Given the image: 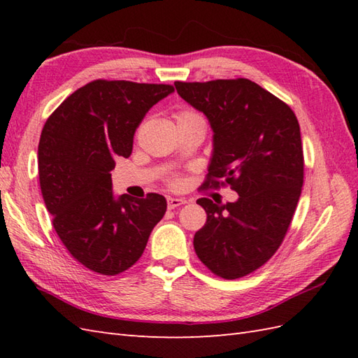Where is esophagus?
<instances>
[{
	"mask_svg": "<svg viewBox=\"0 0 358 358\" xmlns=\"http://www.w3.org/2000/svg\"><path fill=\"white\" fill-rule=\"evenodd\" d=\"M185 203H186V200L173 199V196H169V199H167V208H169V209H175V208H178V206H183Z\"/></svg>",
	"mask_w": 358,
	"mask_h": 358,
	"instance_id": "1",
	"label": "esophagus"
}]
</instances>
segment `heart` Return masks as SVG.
Wrapping results in <instances>:
<instances>
[{"mask_svg":"<svg viewBox=\"0 0 358 358\" xmlns=\"http://www.w3.org/2000/svg\"><path fill=\"white\" fill-rule=\"evenodd\" d=\"M196 118H201L200 113H196L191 109H183V110H178L175 113V120H177V124L185 123V121H191V120H196ZM169 185L171 186H177L178 185V178H171L169 180Z\"/></svg>","mask_w":358,"mask_h":358,"instance_id":"obj_1","label":"heart"}]
</instances>
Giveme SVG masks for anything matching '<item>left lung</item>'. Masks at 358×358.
I'll return each mask as SVG.
<instances>
[{"label": "left lung", "instance_id": "8db88e82", "mask_svg": "<svg viewBox=\"0 0 358 358\" xmlns=\"http://www.w3.org/2000/svg\"><path fill=\"white\" fill-rule=\"evenodd\" d=\"M178 95L208 117L214 154L203 187L231 186L235 203H196L208 220L195 232L201 263L224 280L248 275L283 243L299 203L305 159L294 110L248 78L175 81Z\"/></svg>", "mask_w": 358, "mask_h": 358}]
</instances>
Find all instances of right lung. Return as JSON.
<instances>
[{
    "instance_id": "obj_1",
    "label": "right lung",
    "mask_w": 358,
    "mask_h": 358,
    "mask_svg": "<svg viewBox=\"0 0 358 358\" xmlns=\"http://www.w3.org/2000/svg\"><path fill=\"white\" fill-rule=\"evenodd\" d=\"M173 92L171 85L95 80L52 112L38 144L41 194L53 229L87 269L117 275L140 260L166 212V199H113L115 158L132 154L146 112Z\"/></svg>"
}]
</instances>
